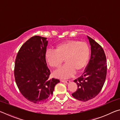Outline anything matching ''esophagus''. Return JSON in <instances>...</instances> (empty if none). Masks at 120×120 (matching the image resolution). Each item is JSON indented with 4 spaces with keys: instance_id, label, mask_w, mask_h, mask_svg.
<instances>
[{
    "instance_id": "1",
    "label": "esophagus",
    "mask_w": 120,
    "mask_h": 120,
    "mask_svg": "<svg viewBox=\"0 0 120 120\" xmlns=\"http://www.w3.org/2000/svg\"><path fill=\"white\" fill-rule=\"evenodd\" d=\"M61 81L62 82H65V83H67V84H68V83L70 82V80H61Z\"/></svg>"
}]
</instances>
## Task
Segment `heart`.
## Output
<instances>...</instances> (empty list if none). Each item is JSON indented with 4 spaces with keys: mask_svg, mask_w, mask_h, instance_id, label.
I'll use <instances>...</instances> for the list:
<instances>
[{
    "mask_svg": "<svg viewBox=\"0 0 120 120\" xmlns=\"http://www.w3.org/2000/svg\"><path fill=\"white\" fill-rule=\"evenodd\" d=\"M90 56V48L86 42L76 40H68L56 45L55 51L49 50L46 52V61L52 68L58 69L64 62L63 67L54 73L58 78L70 77L79 72L86 66Z\"/></svg>",
    "mask_w": 120,
    "mask_h": 120,
    "instance_id": "b5f03b06",
    "label": "heart"
}]
</instances>
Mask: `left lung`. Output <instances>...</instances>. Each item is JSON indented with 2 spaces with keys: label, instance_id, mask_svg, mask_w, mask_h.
Returning <instances> with one entry per match:
<instances>
[{
  "label": "left lung",
  "instance_id": "obj_1",
  "mask_svg": "<svg viewBox=\"0 0 120 120\" xmlns=\"http://www.w3.org/2000/svg\"><path fill=\"white\" fill-rule=\"evenodd\" d=\"M91 46L90 59L83 74L74 82L77 89L72 94L79 101H86L96 97L102 89L107 74L106 58L99 44L87 36Z\"/></svg>",
  "mask_w": 120,
  "mask_h": 120
}]
</instances>
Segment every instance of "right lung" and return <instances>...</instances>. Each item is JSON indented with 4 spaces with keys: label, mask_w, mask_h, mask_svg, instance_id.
<instances>
[{
    "label": "right lung",
    "mask_w": 120,
    "mask_h": 120,
    "mask_svg": "<svg viewBox=\"0 0 120 120\" xmlns=\"http://www.w3.org/2000/svg\"><path fill=\"white\" fill-rule=\"evenodd\" d=\"M47 45L46 38L33 36L22 45L15 59L16 85L22 95L35 104L46 102L60 82L49 78L50 70L45 58Z\"/></svg>",
    "instance_id": "1"
}]
</instances>
